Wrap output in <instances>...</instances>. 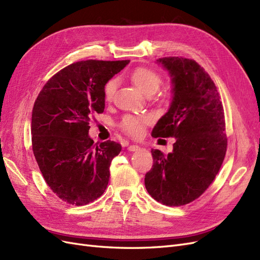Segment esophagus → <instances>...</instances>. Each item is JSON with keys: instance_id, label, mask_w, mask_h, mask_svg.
<instances>
[{"instance_id": "1", "label": "esophagus", "mask_w": 260, "mask_h": 260, "mask_svg": "<svg viewBox=\"0 0 260 260\" xmlns=\"http://www.w3.org/2000/svg\"><path fill=\"white\" fill-rule=\"evenodd\" d=\"M128 151H130V152H139V151H141V147L139 145H137V144H132V145L128 146Z\"/></svg>"}]
</instances>
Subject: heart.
<instances>
[{"instance_id":"b5f03b06","label":"heart","mask_w":260,"mask_h":260,"mask_svg":"<svg viewBox=\"0 0 260 260\" xmlns=\"http://www.w3.org/2000/svg\"><path fill=\"white\" fill-rule=\"evenodd\" d=\"M132 81L144 94H153L159 88L161 83L160 76L154 70L148 68H138L131 76ZM116 81L109 80L104 89L106 100H111L114 95ZM152 121V117L148 115H127L120 122L121 129L131 137H140L144 131V127Z\"/></svg>"}]
</instances>
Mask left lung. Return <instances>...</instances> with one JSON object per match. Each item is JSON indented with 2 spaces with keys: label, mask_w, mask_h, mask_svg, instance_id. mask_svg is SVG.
I'll return each instance as SVG.
<instances>
[{
  "label": "left lung",
  "mask_w": 260,
  "mask_h": 260,
  "mask_svg": "<svg viewBox=\"0 0 260 260\" xmlns=\"http://www.w3.org/2000/svg\"><path fill=\"white\" fill-rule=\"evenodd\" d=\"M156 62L171 78L172 99L152 136L176 141L168 155L152 149L154 165L144 183L157 202L181 206L200 198L221 167L226 152L224 113L214 81L198 62L182 57Z\"/></svg>",
  "instance_id": "8db88e82"
}]
</instances>
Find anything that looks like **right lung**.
<instances>
[{"label": "right lung", "mask_w": 260, "mask_h": 260, "mask_svg": "<svg viewBox=\"0 0 260 260\" xmlns=\"http://www.w3.org/2000/svg\"><path fill=\"white\" fill-rule=\"evenodd\" d=\"M130 60H81L45 83L31 117L32 149L45 182L72 205H86L104 193L109 166L121 145H95L90 120L105 108L104 89Z\"/></svg>", "instance_id": "right-lung-1"}]
</instances>
